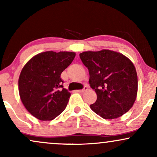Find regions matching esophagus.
I'll list each match as a JSON object with an SVG mask.
<instances>
[{
  "label": "esophagus",
  "instance_id": "34e87169",
  "mask_svg": "<svg viewBox=\"0 0 157 157\" xmlns=\"http://www.w3.org/2000/svg\"><path fill=\"white\" fill-rule=\"evenodd\" d=\"M87 89H88V88L86 87V86H85L84 87V89H81V90H77V92H80V93H83L84 91H87Z\"/></svg>",
  "mask_w": 157,
  "mask_h": 157
}]
</instances>
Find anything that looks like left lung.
<instances>
[{
  "label": "left lung",
  "mask_w": 157,
  "mask_h": 157,
  "mask_svg": "<svg viewBox=\"0 0 157 157\" xmlns=\"http://www.w3.org/2000/svg\"><path fill=\"white\" fill-rule=\"evenodd\" d=\"M80 57L89 69V84L97 94L90 108L105 120L128 111L136 100L137 74L133 63L120 52L109 49L83 52Z\"/></svg>",
  "instance_id": "8db88e82"
}]
</instances>
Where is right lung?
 <instances>
[{"instance_id": "add662e5", "label": "right lung", "mask_w": 157, "mask_h": 157, "mask_svg": "<svg viewBox=\"0 0 157 157\" xmlns=\"http://www.w3.org/2000/svg\"><path fill=\"white\" fill-rule=\"evenodd\" d=\"M75 55L73 52H41L23 66L18 80L19 94L32 116L42 121L52 120L66 109L71 94L63 87L60 75Z\"/></svg>"}]
</instances>
